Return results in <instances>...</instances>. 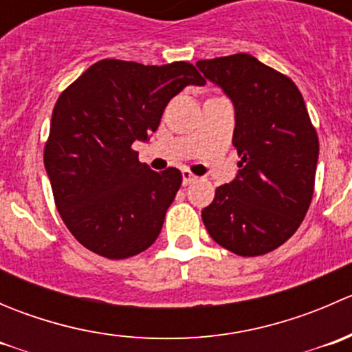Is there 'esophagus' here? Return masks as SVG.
<instances>
[{
    "label": "esophagus",
    "instance_id": "1",
    "mask_svg": "<svg viewBox=\"0 0 352 352\" xmlns=\"http://www.w3.org/2000/svg\"><path fill=\"white\" fill-rule=\"evenodd\" d=\"M196 179H197V177L194 175L190 170H187V168L182 170V184H184V186H189V184H192Z\"/></svg>",
    "mask_w": 352,
    "mask_h": 352
}]
</instances>
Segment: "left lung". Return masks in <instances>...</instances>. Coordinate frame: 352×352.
I'll return each mask as SVG.
<instances>
[{"label":"left lung","instance_id":"8db88e82","mask_svg":"<svg viewBox=\"0 0 352 352\" xmlns=\"http://www.w3.org/2000/svg\"><path fill=\"white\" fill-rule=\"evenodd\" d=\"M235 107L233 146L242 160L202 209L211 239L242 257L286 242L303 221L315 186L318 138L296 85L250 54L197 61Z\"/></svg>","mask_w":352,"mask_h":352}]
</instances>
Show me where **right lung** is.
<instances>
[{"mask_svg": "<svg viewBox=\"0 0 352 352\" xmlns=\"http://www.w3.org/2000/svg\"><path fill=\"white\" fill-rule=\"evenodd\" d=\"M187 85H206L190 63L102 59L59 95L44 165L63 221L88 250L117 261L158 239L182 173L155 172L131 146L150 140Z\"/></svg>", "mask_w": 352, "mask_h": 352, "instance_id": "add662e5", "label": "right lung"}]
</instances>
